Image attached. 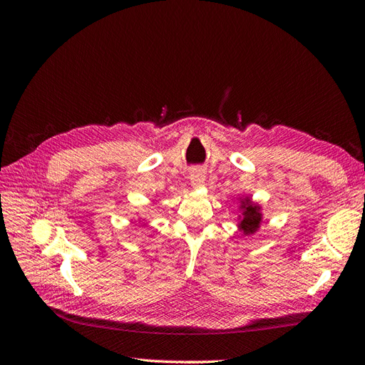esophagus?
<instances>
[{
    "mask_svg": "<svg viewBox=\"0 0 365 365\" xmlns=\"http://www.w3.org/2000/svg\"><path fill=\"white\" fill-rule=\"evenodd\" d=\"M204 181H205L204 172L201 169H193L190 173V184L195 187V189L204 185Z\"/></svg>",
    "mask_w": 365,
    "mask_h": 365,
    "instance_id": "34e87169",
    "label": "esophagus"
}]
</instances>
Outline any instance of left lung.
Listing matches in <instances>:
<instances>
[{"mask_svg":"<svg viewBox=\"0 0 365 365\" xmlns=\"http://www.w3.org/2000/svg\"><path fill=\"white\" fill-rule=\"evenodd\" d=\"M244 208V219L240 220V228L245 235H251L254 231H257L260 227V219L262 215L259 213V207L252 205L248 197H245V201H242V207Z\"/></svg>","mask_w":365,"mask_h":365,"instance_id":"1","label":"left lung"}]
</instances>
